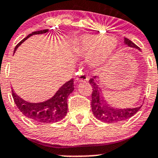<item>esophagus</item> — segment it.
Here are the masks:
<instances>
[{
  "mask_svg": "<svg viewBox=\"0 0 158 158\" xmlns=\"http://www.w3.org/2000/svg\"><path fill=\"white\" fill-rule=\"evenodd\" d=\"M89 76L86 74V72H82L79 70V72L77 73V76L76 77V82H83V81H88L89 80Z\"/></svg>",
  "mask_w": 158,
  "mask_h": 158,
  "instance_id": "esophagus-1",
  "label": "esophagus"
}]
</instances>
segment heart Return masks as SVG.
I'll return each instance as SVG.
<instances>
[{
	"label": "heart",
	"mask_w": 158,
	"mask_h": 158,
	"mask_svg": "<svg viewBox=\"0 0 158 158\" xmlns=\"http://www.w3.org/2000/svg\"><path fill=\"white\" fill-rule=\"evenodd\" d=\"M117 41L114 38L105 36H85L81 39L79 48L80 52L86 57H93L95 64L107 61L114 53Z\"/></svg>",
	"instance_id": "b5f03b06"
}]
</instances>
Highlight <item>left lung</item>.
Listing matches in <instances>:
<instances>
[{"label": "left lung", "instance_id": "1", "mask_svg": "<svg viewBox=\"0 0 158 158\" xmlns=\"http://www.w3.org/2000/svg\"><path fill=\"white\" fill-rule=\"evenodd\" d=\"M124 42L129 47L139 50L138 46L135 45L134 43H132L127 38H124ZM89 82L92 86L93 90L92 96H91L92 97L91 107H92L93 114H94L95 118L99 119L101 122L115 123L121 121H125L133 116L142 107V105L140 107H135V108L128 109H114L112 107H108L103 100L101 92L96 81V76L89 79Z\"/></svg>", "mask_w": 158, "mask_h": 158}]
</instances>
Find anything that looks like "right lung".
I'll list each match as a JSON object with an SVG mask.
<instances>
[{
    "mask_svg": "<svg viewBox=\"0 0 158 158\" xmlns=\"http://www.w3.org/2000/svg\"><path fill=\"white\" fill-rule=\"evenodd\" d=\"M48 31V29H44V30L32 32L16 45L14 52L16 51L18 47L29 36L34 34L46 33ZM73 90H74V81L73 79H72L69 82L64 83L57 90L52 98L42 103L33 104V103L26 102V101L16 95L13 89H11V94L17 107L26 117L42 123H53L61 121L66 116L68 112V97Z\"/></svg>",
    "mask_w": 158,
    "mask_h": 158,
    "instance_id": "add662e5",
    "label": "right lung"
}]
</instances>
